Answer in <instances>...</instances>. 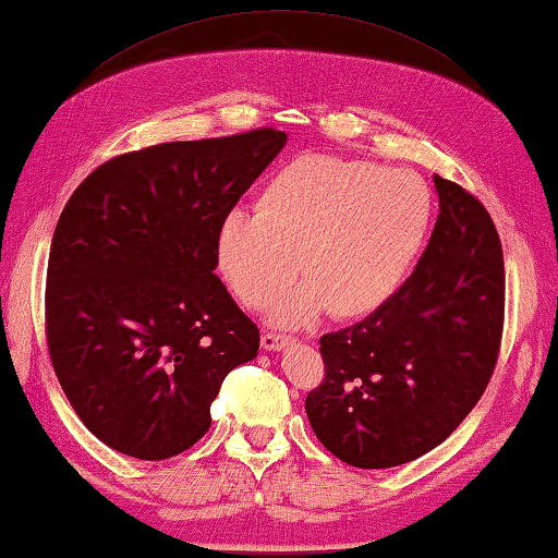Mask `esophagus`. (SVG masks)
Wrapping results in <instances>:
<instances>
[{
	"label": "esophagus",
	"mask_w": 558,
	"mask_h": 558,
	"mask_svg": "<svg viewBox=\"0 0 558 558\" xmlns=\"http://www.w3.org/2000/svg\"><path fill=\"white\" fill-rule=\"evenodd\" d=\"M287 345H291L289 336H279V333H264L262 336V348L269 350V353H279V350H284Z\"/></svg>",
	"instance_id": "1"
}]
</instances>
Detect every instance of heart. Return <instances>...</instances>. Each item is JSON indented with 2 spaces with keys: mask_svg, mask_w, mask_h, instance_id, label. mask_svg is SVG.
<instances>
[{
  "mask_svg": "<svg viewBox=\"0 0 558 558\" xmlns=\"http://www.w3.org/2000/svg\"><path fill=\"white\" fill-rule=\"evenodd\" d=\"M432 193L418 175L306 154L262 191L257 213L234 208L215 230V264L238 301L279 326H311L377 311L402 287L432 228Z\"/></svg>",
  "mask_w": 558,
  "mask_h": 558,
  "instance_id": "heart-1",
  "label": "heart"
}]
</instances>
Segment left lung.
I'll return each mask as SVG.
<instances>
[{
	"instance_id": "8db88e82",
	"label": "left lung",
	"mask_w": 558,
	"mask_h": 558,
	"mask_svg": "<svg viewBox=\"0 0 558 558\" xmlns=\"http://www.w3.org/2000/svg\"><path fill=\"white\" fill-rule=\"evenodd\" d=\"M438 220L397 294L320 338L326 379L306 397L311 428L355 468L414 461L483 397L505 316L502 247L483 203L434 175Z\"/></svg>"
}]
</instances>
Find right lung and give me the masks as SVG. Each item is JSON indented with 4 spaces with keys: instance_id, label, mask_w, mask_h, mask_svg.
Wrapping results in <instances>:
<instances>
[{
    "instance_id": "obj_1",
    "label": "right lung",
    "mask_w": 558,
    "mask_h": 558,
    "mask_svg": "<svg viewBox=\"0 0 558 558\" xmlns=\"http://www.w3.org/2000/svg\"><path fill=\"white\" fill-rule=\"evenodd\" d=\"M284 144L254 130L114 156L63 208L48 353L75 414L114 451L183 453L210 428L222 379L257 357V326L215 274V230Z\"/></svg>"
}]
</instances>
